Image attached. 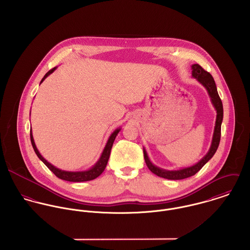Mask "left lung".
Masks as SVG:
<instances>
[{
  "label": "left lung",
  "instance_id": "8db88e82",
  "mask_svg": "<svg viewBox=\"0 0 250 250\" xmlns=\"http://www.w3.org/2000/svg\"><path fill=\"white\" fill-rule=\"evenodd\" d=\"M191 70H192L191 71L192 77L195 78L206 88L211 98V102L216 110V119H215V126H214L212 143L208 153L197 164L188 167L181 168L178 170H166L156 167L151 163L146 150L143 148V155H144L146 166L154 174L162 178L168 179V180H182V179L188 178L190 176H193L205 166L207 162H209L213 158L220 142V130H221V123L223 119V107H222V102L217 93L214 78L209 72L204 70L199 64H192Z\"/></svg>",
  "mask_w": 250,
  "mask_h": 250
}]
</instances>
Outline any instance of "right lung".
Masks as SVG:
<instances>
[{
  "mask_svg": "<svg viewBox=\"0 0 250 250\" xmlns=\"http://www.w3.org/2000/svg\"><path fill=\"white\" fill-rule=\"evenodd\" d=\"M57 69V67H54L53 69H51L50 71L47 72L45 74V76L43 77V79L41 80L40 83L53 72ZM121 129L118 128L116 130L113 131V133H111V135L109 136L108 140H107L106 146L99 158V160L96 162V164L89 169L87 170H83V171H66V170H62L56 167H54L53 165H51L49 162H47L39 153V151L36 148V143L34 141V137H33V133H32V129H31V142L32 145L34 147V150L36 152L37 157L45 164V166L58 177V178L62 179V180H65V181H69V182H85V181H90L93 179L97 178L99 175L102 174V172L105 170L106 167H107V161L110 155V150L112 147L113 142L117 136V134L119 133Z\"/></svg>",
  "mask_w": 250,
  "mask_h": 250,
  "instance_id": "1",
  "label": "right lung"
}]
</instances>
